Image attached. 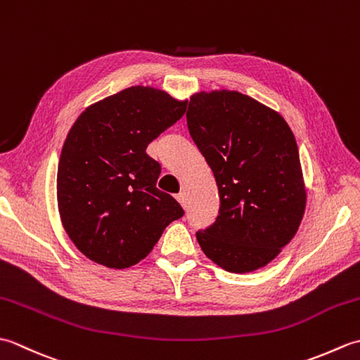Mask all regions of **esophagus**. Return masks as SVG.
Returning <instances> with one entry per match:
<instances>
[{
    "mask_svg": "<svg viewBox=\"0 0 360 360\" xmlns=\"http://www.w3.org/2000/svg\"><path fill=\"white\" fill-rule=\"evenodd\" d=\"M176 200H178L179 204L182 205V207L186 209V195H184V193H178V195H176Z\"/></svg>",
    "mask_w": 360,
    "mask_h": 360,
    "instance_id": "obj_1",
    "label": "esophagus"
}]
</instances>
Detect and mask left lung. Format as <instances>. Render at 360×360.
<instances>
[{
    "instance_id": "left-lung-1",
    "label": "left lung",
    "mask_w": 360,
    "mask_h": 360,
    "mask_svg": "<svg viewBox=\"0 0 360 360\" xmlns=\"http://www.w3.org/2000/svg\"><path fill=\"white\" fill-rule=\"evenodd\" d=\"M187 127L219 193L217 221L196 240L223 269L257 271L302 223L307 190L295 137L277 111L227 89L193 94Z\"/></svg>"
}]
</instances>
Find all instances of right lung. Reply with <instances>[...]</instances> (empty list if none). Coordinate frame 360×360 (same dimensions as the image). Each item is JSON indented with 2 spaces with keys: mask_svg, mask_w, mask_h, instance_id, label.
Returning a JSON list of instances; mask_svg holds the SVG:
<instances>
[{
  "mask_svg": "<svg viewBox=\"0 0 360 360\" xmlns=\"http://www.w3.org/2000/svg\"><path fill=\"white\" fill-rule=\"evenodd\" d=\"M187 102L131 86L83 111L66 136L57 200L66 233L83 255L111 269L139 263L164 229L184 215L156 187L148 143L184 116Z\"/></svg>",
  "mask_w": 360,
  "mask_h": 360,
  "instance_id": "add662e5",
  "label": "right lung"
}]
</instances>
